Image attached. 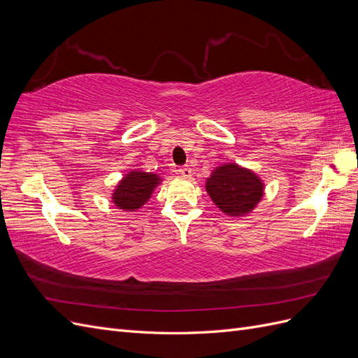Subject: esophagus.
Listing matches in <instances>:
<instances>
[{
  "instance_id": "1",
  "label": "esophagus",
  "mask_w": 358,
  "mask_h": 358,
  "mask_svg": "<svg viewBox=\"0 0 358 358\" xmlns=\"http://www.w3.org/2000/svg\"><path fill=\"white\" fill-rule=\"evenodd\" d=\"M179 175L182 176V178H191V175H192V170L188 167V166H183V167H179Z\"/></svg>"
}]
</instances>
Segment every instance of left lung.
<instances>
[{"mask_svg":"<svg viewBox=\"0 0 358 358\" xmlns=\"http://www.w3.org/2000/svg\"><path fill=\"white\" fill-rule=\"evenodd\" d=\"M206 191L224 213L243 216L262 200L264 183L254 171L230 162L212 171L206 180Z\"/></svg>","mask_w":358,"mask_h":358,"instance_id":"1","label":"left lung"}]
</instances>
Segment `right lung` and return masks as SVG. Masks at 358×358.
Returning a JSON list of instances; mask_svg holds the SVG:
<instances>
[{
	"mask_svg": "<svg viewBox=\"0 0 358 358\" xmlns=\"http://www.w3.org/2000/svg\"><path fill=\"white\" fill-rule=\"evenodd\" d=\"M159 183V178L154 173L146 171H129L128 175L117 183L113 191L112 201L119 209L136 210L150 199L155 187Z\"/></svg>",
	"mask_w": 358,
	"mask_h": 358,
	"instance_id": "obj_1",
	"label": "right lung"
}]
</instances>
